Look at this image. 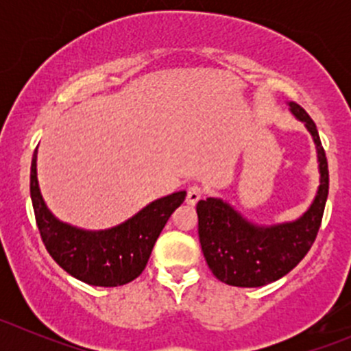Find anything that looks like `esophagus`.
<instances>
[{"label":"esophagus","mask_w":351,"mask_h":351,"mask_svg":"<svg viewBox=\"0 0 351 351\" xmlns=\"http://www.w3.org/2000/svg\"><path fill=\"white\" fill-rule=\"evenodd\" d=\"M202 195H204V190H202V186L192 185L189 189V192H186V204L195 205L197 202L202 198Z\"/></svg>","instance_id":"34e87169"}]
</instances>
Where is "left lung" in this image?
I'll use <instances>...</instances> for the list:
<instances>
[{"label":"left lung","mask_w":351,"mask_h":351,"mask_svg":"<svg viewBox=\"0 0 351 351\" xmlns=\"http://www.w3.org/2000/svg\"><path fill=\"white\" fill-rule=\"evenodd\" d=\"M289 110L313 136L319 168V186L306 212L295 221L260 226L219 197L197 204L198 238L205 261L221 282L234 287H263L297 267L319 231L329 190L328 161L316 123L300 105Z\"/></svg>","instance_id":"left-lung-1"}]
</instances>
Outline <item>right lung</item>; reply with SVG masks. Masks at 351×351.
I'll list each match as a JSON object with an SVG mask.
<instances>
[{
  "instance_id": "1",
  "label": "right lung",
  "mask_w": 351,
  "mask_h": 351,
  "mask_svg": "<svg viewBox=\"0 0 351 351\" xmlns=\"http://www.w3.org/2000/svg\"><path fill=\"white\" fill-rule=\"evenodd\" d=\"M30 197L42 241L56 263L71 277L95 287L132 282L146 268L156 239L186 192L151 202L125 222L101 231H88L59 221L45 204L37 180V149L32 158Z\"/></svg>"
}]
</instances>
